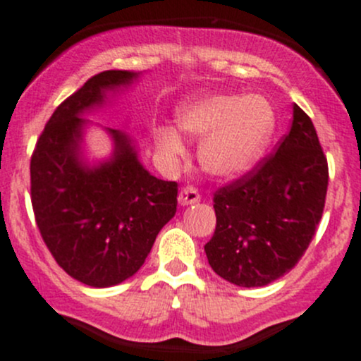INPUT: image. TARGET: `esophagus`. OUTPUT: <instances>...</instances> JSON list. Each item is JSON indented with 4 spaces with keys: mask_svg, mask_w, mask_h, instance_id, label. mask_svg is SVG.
Here are the masks:
<instances>
[{
    "mask_svg": "<svg viewBox=\"0 0 361 361\" xmlns=\"http://www.w3.org/2000/svg\"><path fill=\"white\" fill-rule=\"evenodd\" d=\"M201 201V195H199L197 188L194 187H185L183 190L180 192V195H178V202L181 204V206H190V204H195Z\"/></svg>",
    "mask_w": 361,
    "mask_h": 361,
    "instance_id": "obj_1",
    "label": "esophagus"
}]
</instances>
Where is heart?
Wrapping results in <instances>:
<instances>
[{
	"instance_id": "heart-1",
	"label": "heart",
	"mask_w": 361,
	"mask_h": 361,
	"mask_svg": "<svg viewBox=\"0 0 361 361\" xmlns=\"http://www.w3.org/2000/svg\"><path fill=\"white\" fill-rule=\"evenodd\" d=\"M178 129L199 143V162L207 174L231 180L248 173L264 157L276 129L271 103L260 96L213 94L181 108ZM160 152L174 159L183 154L180 133L171 126L154 130Z\"/></svg>"
}]
</instances>
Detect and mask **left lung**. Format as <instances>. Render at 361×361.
Listing matches in <instances>:
<instances>
[{
	"label": "left lung",
	"mask_w": 361,
	"mask_h": 361,
	"mask_svg": "<svg viewBox=\"0 0 361 361\" xmlns=\"http://www.w3.org/2000/svg\"><path fill=\"white\" fill-rule=\"evenodd\" d=\"M329 164L311 118L293 104L278 152L214 194L216 228L204 246L211 269L245 288L285 276L322 220Z\"/></svg>",
	"instance_id": "left-lung-1"
}]
</instances>
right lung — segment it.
I'll list each match as a JSON object with an SVG mask.
<instances>
[{"mask_svg": "<svg viewBox=\"0 0 361 361\" xmlns=\"http://www.w3.org/2000/svg\"><path fill=\"white\" fill-rule=\"evenodd\" d=\"M140 73L103 71L57 106L31 157V202L47 248L71 278L108 288L136 274L174 216L176 181L145 169L133 137L104 127L111 155L90 164L83 134L90 111L129 89Z\"/></svg>", "mask_w": 361, "mask_h": 361, "instance_id": "add662e5", "label": "right lung"}]
</instances>
